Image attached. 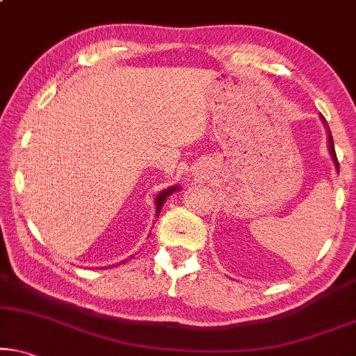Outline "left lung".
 <instances>
[{
  "mask_svg": "<svg viewBox=\"0 0 356 356\" xmlns=\"http://www.w3.org/2000/svg\"><path fill=\"white\" fill-rule=\"evenodd\" d=\"M322 122H324V125H325V129H327V138H329V153H330V156H332V159H334V163H335V168H337V170H339V159H337V154H335V146H334L332 134H330V129H329V125H327V120H325L324 117H322Z\"/></svg>",
  "mask_w": 356,
  "mask_h": 356,
  "instance_id": "obj_1",
  "label": "left lung"
}]
</instances>
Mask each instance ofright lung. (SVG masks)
Segmentation results:
<instances>
[{
	"mask_svg": "<svg viewBox=\"0 0 356 356\" xmlns=\"http://www.w3.org/2000/svg\"><path fill=\"white\" fill-rule=\"evenodd\" d=\"M175 188L177 187H172V188H168V191H164V192H161L159 195H158V198H156V213H158L159 215V211H161V207L164 205V202H165V198H168L170 193H172Z\"/></svg>",
	"mask_w": 356,
	"mask_h": 356,
	"instance_id": "right-lung-1",
	"label": "right lung"
}]
</instances>
